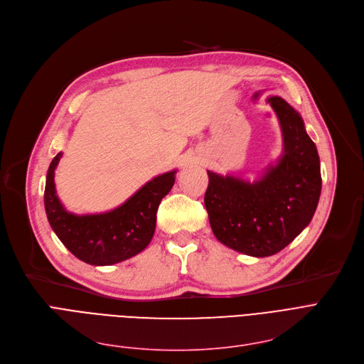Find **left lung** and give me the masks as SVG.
<instances>
[{"label": "left lung", "instance_id": "left-lung-1", "mask_svg": "<svg viewBox=\"0 0 364 364\" xmlns=\"http://www.w3.org/2000/svg\"><path fill=\"white\" fill-rule=\"evenodd\" d=\"M267 102L279 118L283 154L255 182L207 170L204 194L210 227L222 245L249 256L279 253L308 227L321 193L320 159L304 119L289 103Z\"/></svg>", "mask_w": 364, "mask_h": 364}]
</instances>
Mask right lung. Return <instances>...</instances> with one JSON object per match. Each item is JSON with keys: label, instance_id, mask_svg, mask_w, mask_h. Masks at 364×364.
Wrapping results in <instances>:
<instances>
[{"label": "right lung", "instance_id": "right-lung-1", "mask_svg": "<svg viewBox=\"0 0 364 364\" xmlns=\"http://www.w3.org/2000/svg\"><path fill=\"white\" fill-rule=\"evenodd\" d=\"M60 157L62 152L47 171L44 207L50 227L63 246L90 265H112L141 253L152 240L159 205L175 183L176 170L155 176L114 210L74 215L65 210L56 196L55 170Z\"/></svg>", "mask_w": 364, "mask_h": 364}]
</instances>
